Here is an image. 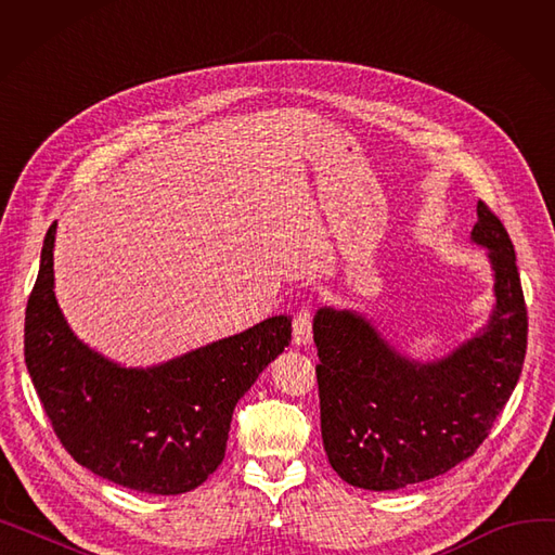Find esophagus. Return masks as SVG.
I'll return each mask as SVG.
<instances>
[{
    "mask_svg": "<svg viewBox=\"0 0 555 555\" xmlns=\"http://www.w3.org/2000/svg\"><path fill=\"white\" fill-rule=\"evenodd\" d=\"M310 339H312V312L304 308L295 314L293 341H295V346H308Z\"/></svg>",
    "mask_w": 555,
    "mask_h": 555,
    "instance_id": "34e87169",
    "label": "esophagus"
}]
</instances>
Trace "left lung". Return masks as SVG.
Returning a JSON list of instances; mask_svg holds the SVG:
<instances>
[{"mask_svg":"<svg viewBox=\"0 0 555 555\" xmlns=\"http://www.w3.org/2000/svg\"><path fill=\"white\" fill-rule=\"evenodd\" d=\"M470 241L486 249L494 304L443 358L404 356L364 312H314L322 439L346 483L385 492L446 475L475 454L508 402L529 333L515 249L483 202Z\"/></svg>","mask_w":555,"mask_h":555,"instance_id":"obj_1","label":"left lung"}]
</instances>
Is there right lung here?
<instances>
[{"label": "right lung", "mask_w": 555, "mask_h": 555, "mask_svg": "<svg viewBox=\"0 0 555 555\" xmlns=\"http://www.w3.org/2000/svg\"><path fill=\"white\" fill-rule=\"evenodd\" d=\"M53 222L24 319V360L65 450L94 475L149 494H182L224 459L236 402L293 337L274 314L238 335L153 366L87 346L55 299Z\"/></svg>", "instance_id": "obj_1"}]
</instances>
